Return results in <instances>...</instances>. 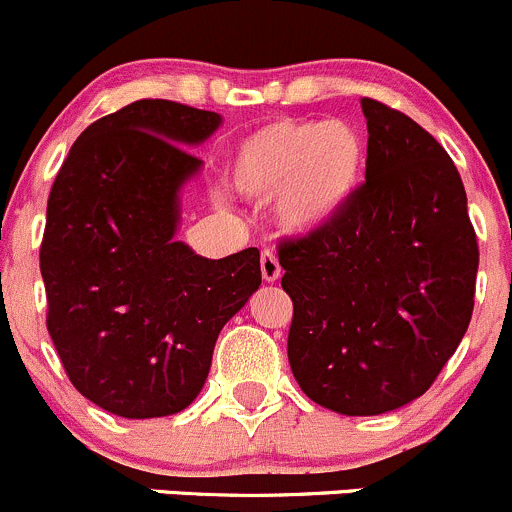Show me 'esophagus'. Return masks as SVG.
I'll list each match as a JSON object with an SVG mask.
<instances>
[{"instance_id": "esophagus-1", "label": "esophagus", "mask_w": 512, "mask_h": 512, "mask_svg": "<svg viewBox=\"0 0 512 512\" xmlns=\"http://www.w3.org/2000/svg\"><path fill=\"white\" fill-rule=\"evenodd\" d=\"M260 267H262V279H265V282H277V279L282 277V267H279V260L274 257V252H270V250H262Z\"/></svg>"}]
</instances>
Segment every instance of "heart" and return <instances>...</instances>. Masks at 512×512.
I'll list each match as a JSON object with an SVG mask.
<instances>
[{
	"instance_id": "b5f03b06",
	"label": "heart",
	"mask_w": 512,
	"mask_h": 512,
	"mask_svg": "<svg viewBox=\"0 0 512 512\" xmlns=\"http://www.w3.org/2000/svg\"><path fill=\"white\" fill-rule=\"evenodd\" d=\"M368 144L348 120H272L242 134L230 152V184L274 198L287 233H316L353 203L365 181Z\"/></svg>"
}]
</instances>
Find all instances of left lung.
Instances as JSON below:
<instances>
[{
  "label": "left lung",
  "mask_w": 512,
  "mask_h": 512,
  "mask_svg": "<svg viewBox=\"0 0 512 512\" xmlns=\"http://www.w3.org/2000/svg\"><path fill=\"white\" fill-rule=\"evenodd\" d=\"M360 105L365 184L324 230L279 242L292 373L316 405L348 417L397 410L432 387L469 328L478 272L454 161L412 117Z\"/></svg>",
  "instance_id": "left-lung-1"
}]
</instances>
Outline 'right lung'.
<instances>
[{
	"instance_id": "right-lung-1",
	"label": "right lung",
	"mask_w": 512,
	"mask_h": 512,
	"mask_svg": "<svg viewBox=\"0 0 512 512\" xmlns=\"http://www.w3.org/2000/svg\"><path fill=\"white\" fill-rule=\"evenodd\" d=\"M218 112L137 100L71 147L46 208V326L75 390L127 419L186 410L220 328L262 284L260 250L223 260L176 240L179 193L201 159L186 147Z\"/></svg>"
}]
</instances>
